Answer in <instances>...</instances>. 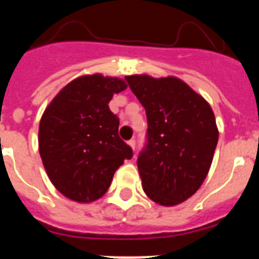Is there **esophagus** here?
<instances>
[{"mask_svg":"<svg viewBox=\"0 0 259 259\" xmlns=\"http://www.w3.org/2000/svg\"><path fill=\"white\" fill-rule=\"evenodd\" d=\"M128 145L131 146L132 149H135V146H136V140H135V139H131V140L128 141Z\"/></svg>","mask_w":259,"mask_h":259,"instance_id":"obj_1","label":"esophagus"}]
</instances>
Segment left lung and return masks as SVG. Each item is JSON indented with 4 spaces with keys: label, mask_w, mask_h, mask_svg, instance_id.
I'll list each match as a JSON object with an SVG mask.
<instances>
[{
    "label": "left lung",
    "mask_w": 259,
    "mask_h": 259,
    "mask_svg": "<svg viewBox=\"0 0 259 259\" xmlns=\"http://www.w3.org/2000/svg\"><path fill=\"white\" fill-rule=\"evenodd\" d=\"M148 119L137 168L146 196L174 206L197 192L211 166L218 128L211 107L178 77L125 76Z\"/></svg>",
    "instance_id": "left-lung-1"
}]
</instances>
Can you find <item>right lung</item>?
<instances>
[{"mask_svg": "<svg viewBox=\"0 0 259 259\" xmlns=\"http://www.w3.org/2000/svg\"><path fill=\"white\" fill-rule=\"evenodd\" d=\"M124 80L85 75L68 83L45 109L38 150L53 185L70 200L92 202L109 189L131 146L119 137V118L109 109Z\"/></svg>", "mask_w": 259, "mask_h": 259, "instance_id": "add662e5", "label": "right lung"}]
</instances>
